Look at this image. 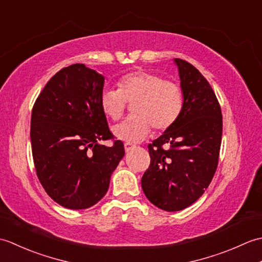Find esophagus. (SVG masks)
<instances>
[{
	"mask_svg": "<svg viewBox=\"0 0 262 262\" xmlns=\"http://www.w3.org/2000/svg\"><path fill=\"white\" fill-rule=\"evenodd\" d=\"M124 146H125V151H126V152H129L130 149H132L133 147H134V145H133L132 143H125Z\"/></svg>",
	"mask_w": 262,
	"mask_h": 262,
	"instance_id": "34e87169",
	"label": "esophagus"
}]
</instances>
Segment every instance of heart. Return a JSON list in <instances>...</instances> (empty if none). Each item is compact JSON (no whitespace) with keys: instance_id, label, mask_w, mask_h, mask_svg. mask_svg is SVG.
Segmentation results:
<instances>
[{"instance_id":"1","label":"heart","mask_w":262,"mask_h":262,"mask_svg":"<svg viewBox=\"0 0 262 262\" xmlns=\"http://www.w3.org/2000/svg\"><path fill=\"white\" fill-rule=\"evenodd\" d=\"M134 103L133 116L114 126L113 134L126 143H138L151 132L173 126L182 113L185 97L177 82L147 70H137L119 77L117 90H103L100 107L113 120H118L126 105Z\"/></svg>"}]
</instances>
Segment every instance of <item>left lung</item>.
Segmentation results:
<instances>
[{
  "mask_svg": "<svg viewBox=\"0 0 262 262\" xmlns=\"http://www.w3.org/2000/svg\"><path fill=\"white\" fill-rule=\"evenodd\" d=\"M174 63L185 104L176 124L148 144L151 163L142 177L147 199L166 211L187 208L208 188L223 130L221 105L208 81L186 60Z\"/></svg>",
  "mask_w": 262,
  "mask_h": 262,
  "instance_id": "left-lung-1",
  "label": "left lung"
}]
</instances>
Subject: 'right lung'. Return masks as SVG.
Here are the masks:
<instances>
[{"label":"right lung","mask_w":262,"mask_h":262,"mask_svg":"<svg viewBox=\"0 0 262 262\" xmlns=\"http://www.w3.org/2000/svg\"><path fill=\"white\" fill-rule=\"evenodd\" d=\"M104 77L84 64L57 72L39 94L31 113V149L36 173L54 202L70 209L96 205L125 148L114 138L100 107Z\"/></svg>","instance_id":"right-lung-1"}]
</instances>
